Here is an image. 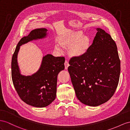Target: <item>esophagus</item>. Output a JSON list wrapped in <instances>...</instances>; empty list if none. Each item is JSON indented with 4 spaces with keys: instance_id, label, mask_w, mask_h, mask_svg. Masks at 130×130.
Here are the masks:
<instances>
[{
    "instance_id": "esophagus-1",
    "label": "esophagus",
    "mask_w": 130,
    "mask_h": 130,
    "mask_svg": "<svg viewBox=\"0 0 130 130\" xmlns=\"http://www.w3.org/2000/svg\"><path fill=\"white\" fill-rule=\"evenodd\" d=\"M64 65H65V68L66 70H67L69 66H70L69 64V62L67 60H65V63H64Z\"/></svg>"
}]
</instances>
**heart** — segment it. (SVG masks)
Masks as SVG:
<instances>
[{"label": "heart", "mask_w": 130, "mask_h": 130, "mask_svg": "<svg viewBox=\"0 0 130 130\" xmlns=\"http://www.w3.org/2000/svg\"><path fill=\"white\" fill-rule=\"evenodd\" d=\"M60 43L62 46L69 49V55L75 58L82 57L86 55L91 46L90 38L84 36L81 33H70L63 36ZM55 50L58 52L62 51L59 44L55 45Z\"/></svg>", "instance_id": "heart-1"}]
</instances>
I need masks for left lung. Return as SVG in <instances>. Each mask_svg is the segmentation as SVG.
Segmentation results:
<instances>
[{"label":"left lung","instance_id":"1","mask_svg":"<svg viewBox=\"0 0 130 130\" xmlns=\"http://www.w3.org/2000/svg\"><path fill=\"white\" fill-rule=\"evenodd\" d=\"M88 52L69 61L68 71L77 99L97 106L108 101L118 87L120 60L115 41L101 28Z\"/></svg>","mask_w":130,"mask_h":130}]
</instances>
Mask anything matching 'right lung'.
I'll use <instances>...</instances> for the list:
<instances>
[{"label": "right lung", "mask_w": 130, "mask_h": 130, "mask_svg": "<svg viewBox=\"0 0 130 130\" xmlns=\"http://www.w3.org/2000/svg\"><path fill=\"white\" fill-rule=\"evenodd\" d=\"M47 31L45 28L35 29L22 38L16 46L11 60L12 79L16 92L26 104L37 108L45 107L55 100L58 75L65 69V58L46 54L43 56L38 71L31 75L26 76L21 74L18 55L20 46L46 38Z\"/></svg>", "instance_id": "1"}]
</instances>
